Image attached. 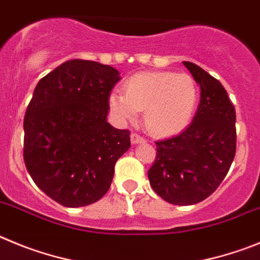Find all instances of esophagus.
I'll return each mask as SVG.
<instances>
[{
    "label": "esophagus",
    "instance_id": "esophagus-1",
    "mask_svg": "<svg viewBox=\"0 0 260 260\" xmlns=\"http://www.w3.org/2000/svg\"><path fill=\"white\" fill-rule=\"evenodd\" d=\"M131 142L132 144H140V142H145V139L142 136H140L139 133H132L131 135Z\"/></svg>",
    "mask_w": 260,
    "mask_h": 260
}]
</instances>
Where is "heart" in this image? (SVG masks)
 <instances>
[{"mask_svg":"<svg viewBox=\"0 0 260 260\" xmlns=\"http://www.w3.org/2000/svg\"><path fill=\"white\" fill-rule=\"evenodd\" d=\"M198 89L188 74L146 72L124 84V93L110 94V109L121 120H133L144 111L145 127L156 136L179 132L190 121Z\"/></svg>","mask_w":260,"mask_h":260,"instance_id":"obj_1","label":"heart"}]
</instances>
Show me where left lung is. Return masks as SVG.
Instances as JSON below:
<instances>
[{
  "label": "left lung",
  "mask_w": 260,
  "mask_h": 260,
  "mask_svg": "<svg viewBox=\"0 0 260 260\" xmlns=\"http://www.w3.org/2000/svg\"><path fill=\"white\" fill-rule=\"evenodd\" d=\"M184 66L201 86L193 121L181 133L159 140L147 171L151 188L172 205L189 206L211 196L236 155V110L220 81L191 62Z\"/></svg>",
  "instance_id": "1"
}]
</instances>
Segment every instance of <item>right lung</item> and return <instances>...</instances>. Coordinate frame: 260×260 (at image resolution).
<instances>
[{
    "label": "right lung",
    "mask_w": 260,
    "mask_h": 260,
    "mask_svg": "<svg viewBox=\"0 0 260 260\" xmlns=\"http://www.w3.org/2000/svg\"><path fill=\"white\" fill-rule=\"evenodd\" d=\"M119 80L111 66L72 59L35 88L23 123V158L35 184L59 205L101 200L116 160L129 149V131L107 123L110 92Z\"/></svg>",
    "instance_id": "obj_1"
}]
</instances>
